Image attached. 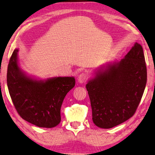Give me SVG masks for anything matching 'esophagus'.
Listing matches in <instances>:
<instances>
[{
  "label": "esophagus",
  "mask_w": 155,
  "mask_h": 155,
  "mask_svg": "<svg viewBox=\"0 0 155 155\" xmlns=\"http://www.w3.org/2000/svg\"><path fill=\"white\" fill-rule=\"evenodd\" d=\"M88 74L87 73H82L81 74L78 76V80L79 83H85L86 81L88 80Z\"/></svg>",
  "instance_id": "esophagus-1"
}]
</instances>
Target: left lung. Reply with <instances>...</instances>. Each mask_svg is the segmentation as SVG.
Wrapping results in <instances>:
<instances>
[{
	"mask_svg": "<svg viewBox=\"0 0 155 155\" xmlns=\"http://www.w3.org/2000/svg\"><path fill=\"white\" fill-rule=\"evenodd\" d=\"M146 82L143 48L135 43L124 58L107 64L86 85L94 124L110 129L132 117L142 99Z\"/></svg>",
	"mask_w": 155,
	"mask_h": 155,
	"instance_id": "left-lung-1",
	"label": "left lung"
}]
</instances>
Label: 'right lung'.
<instances>
[{
    "label": "right lung",
    "mask_w": 155,
    "mask_h": 155,
    "mask_svg": "<svg viewBox=\"0 0 155 155\" xmlns=\"http://www.w3.org/2000/svg\"><path fill=\"white\" fill-rule=\"evenodd\" d=\"M18 49L13 51L7 68L9 94L18 114L39 127L52 128L61 120V107L68 92L75 84L73 77H56L46 81L26 76L18 63Z\"/></svg>",
    "instance_id": "obj_1"
}]
</instances>
